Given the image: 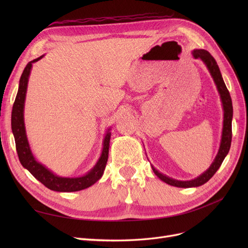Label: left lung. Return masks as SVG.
<instances>
[{"label": "left lung", "mask_w": 248, "mask_h": 248, "mask_svg": "<svg viewBox=\"0 0 248 248\" xmlns=\"http://www.w3.org/2000/svg\"><path fill=\"white\" fill-rule=\"evenodd\" d=\"M193 57L196 59H201L204 61V63L207 65L208 69L211 73V76L215 81L216 87L218 89V92L220 94V98L222 101V106H223V110H224V115H223V129H222V138H221V142H220V148L218 154H217L215 160L204 174H202L200 177L196 178L194 180H191V181H178V180L170 179L167 176H164L158 170H156L153 167L152 170L154 171V174L161 179L163 182H166L171 186H176V187H184V188H188V187H197L201 186L202 184H205L207 181H209L211 179L215 172L217 171L221 166V163L224 159V157L227 156V154L230 151L231 148V142H232V98L229 90L224 84V81L222 79L221 73L219 70V67L217 65L215 59L210 55V52L205 50V49H197L193 50Z\"/></svg>", "instance_id": "1"}]
</instances>
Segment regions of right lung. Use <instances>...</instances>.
I'll use <instances>...</instances> for the list:
<instances>
[{
	"instance_id": "right-lung-1",
	"label": "right lung",
	"mask_w": 248,
	"mask_h": 248,
	"mask_svg": "<svg viewBox=\"0 0 248 248\" xmlns=\"http://www.w3.org/2000/svg\"><path fill=\"white\" fill-rule=\"evenodd\" d=\"M42 57L37 58L33 61L29 62L25 67L24 71L19 79V87L18 92L16 95V98L14 100L13 108H12V115H11V127L12 132L16 140V152L18 155V158L22 167L26 168L31 174L40 181L44 186L47 188L60 191V192H72V191H78L85 188H88L91 185L102 177L104 169H106L108 158V147H109V140H110V133L107 134L106 139L103 141V150L102 154L98 162L96 163L94 169L88 172L86 176H82L79 178H62L58 177L52 174L50 170H48L46 167L42 164L37 162L32 155L31 150L29 147V142L27 140L26 130H25V124H24V104L26 98V92H27V86H28V78L30 76V70H31L32 63L37 62Z\"/></svg>"
}]
</instances>
